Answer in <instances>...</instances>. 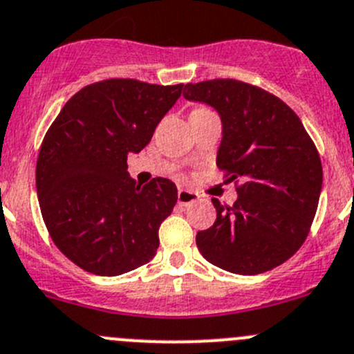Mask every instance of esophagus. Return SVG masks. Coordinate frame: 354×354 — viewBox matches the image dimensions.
<instances>
[{
  "label": "esophagus",
  "mask_w": 354,
  "mask_h": 354,
  "mask_svg": "<svg viewBox=\"0 0 354 354\" xmlns=\"http://www.w3.org/2000/svg\"><path fill=\"white\" fill-rule=\"evenodd\" d=\"M197 201L198 194H195V192L187 190V188H180V190H178V204L180 205H190Z\"/></svg>",
  "instance_id": "esophagus-1"
}]
</instances>
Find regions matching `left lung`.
<instances>
[{
    "mask_svg": "<svg viewBox=\"0 0 354 354\" xmlns=\"http://www.w3.org/2000/svg\"><path fill=\"white\" fill-rule=\"evenodd\" d=\"M183 97L218 111L219 169L239 198L219 204L211 228L197 233L202 256L239 275L270 272L299 250L317 214L322 160L296 112L270 91L236 81L188 82Z\"/></svg>",
    "mask_w": 354,
    "mask_h": 354,
    "instance_id": "obj_1",
    "label": "left lung"
}]
</instances>
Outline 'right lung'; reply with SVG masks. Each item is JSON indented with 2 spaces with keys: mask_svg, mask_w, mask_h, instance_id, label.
I'll list each match as a JSON object with an SVG mask.
<instances>
[{
  "mask_svg": "<svg viewBox=\"0 0 354 354\" xmlns=\"http://www.w3.org/2000/svg\"><path fill=\"white\" fill-rule=\"evenodd\" d=\"M183 84L105 79L79 90L51 122L36 164L41 214L55 245L84 272L128 273L149 263L176 185H138L128 153L145 149Z\"/></svg>",
  "mask_w": 354,
  "mask_h": 354,
  "instance_id": "right-lung-1",
  "label": "right lung"
}]
</instances>
